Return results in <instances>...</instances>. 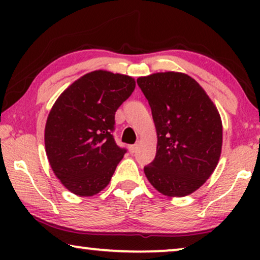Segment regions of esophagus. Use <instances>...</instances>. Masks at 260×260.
<instances>
[{
    "mask_svg": "<svg viewBox=\"0 0 260 260\" xmlns=\"http://www.w3.org/2000/svg\"><path fill=\"white\" fill-rule=\"evenodd\" d=\"M137 149H138V144L130 145V147H129V151H130V154H135V152L137 151Z\"/></svg>",
    "mask_w": 260,
    "mask_h": 260,
    "instance_id": "1",
    "label": "esophagus"
}]
</instances>
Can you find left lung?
<instances>
[{
	"label": "left lung",
	"instance_id": "left-lung-1",
	"mask_svg": "<svg viewBox=\"0 0 260 260\" xmlns=\"http://www.w3.org/2000/svg\"><path fill=\"white\" fill-rule=\"evenodd\" d=\"M137 84L150 105L157 133L154 161L144 167L159 193L186 197L208 180L218 165L222 124L218 110L193 78L165 72Z\"/></svg>",
	"mask_w": 260,
	"mask_h": 260
}]
</instances>
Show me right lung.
Instances as JSON below:
<instances>
[{
    "instance_id": "add662e5",
    "label": "right lung",
    "mask_w": 260,
    "mask_h": 260,
    "mask_svg": "<svg viewBox=\"0 0 260 260\" xmlns=\"http://www.w3.org/2000/svg\"><path fill=\"white\" fill-rule=\"evenodd\" d=\"M136 86L133 78L108 71L85 74L60 94L45 127L49 165L67 189L92 197L108 186L126 152L117 145V109Z\"/></svg>"
}]
</instances>
